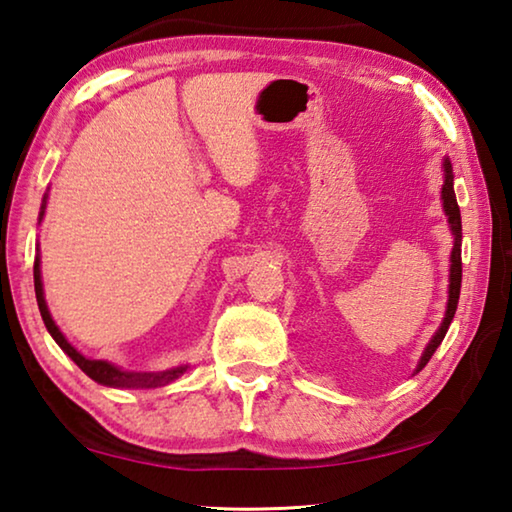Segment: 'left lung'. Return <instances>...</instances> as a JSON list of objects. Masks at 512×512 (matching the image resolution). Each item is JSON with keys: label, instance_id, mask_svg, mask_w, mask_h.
Instances as JSON below:
<instances>
[{"label": "left lung", "instance_id": "8db88e82", "mask_svg": "<svg viewBox=\"0 0 512 512\" xmlns=\"http://www.w3.org/2000/svg\"><path fill=\"white\" fill-rule=\"evenodd\" d=\"M443 169H445V183H443V210L447 214V221H449V228H452V235H454V248H452V264H449V300H447V309H445V318L443 323H440L438 332L433 334V339L429 341L427 348H424L422 357L418 368L415 372H420L424 366H427L429 359L433 357V352L438 350V345L443 343L445 334L449 325H452L454 314H456V307H458V296H461V277H463V262H461V239H463V230H461V210H458V203H456V194H454V173H452V162L449 158H445L443 162Z\"/></svg>", "mask_w": 512, "mask_h": 512}]
</instances>
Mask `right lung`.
Here are the masks:
<instances>
[{
    "mask_svg": "<svg viewBox=\"0 0 512 512\" xmlns=\"http://www.w3.org/2000/svg\"><path fill=\"white\" fill-rule=\"evenodd\" d=\"M45 207H47V194H45V198H42V205H40V219L45 216ZM33 284H36L40 316H42V320H45V327L49 329V334L54 336V341L60 345V350H63L67 357L85 372V375L97 381V384L110 386V388H158V386L176 381L187 370V366H178V368L162 370V372H128V370L117 368L115 363L83 357V354L65 339L63 332H60L58 325L54 323V318H51V314H49L47 302H45V291H42L40 255H36V262H33Z\"/></svg>",
    "mask_w": 512,
    "mask_h": 512,
    "instance_id": "add662e5",
    "label": "right lung"
}]
</instances>
